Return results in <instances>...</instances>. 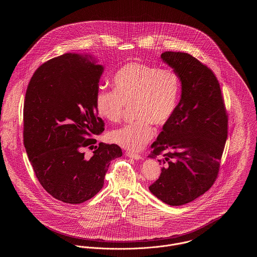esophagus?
<instances>
[{
	"mask_svg": "<svg viewBox=\"0 0 257 257\" xmlns=\"http://www.w3.org/2000/svg\"><path fill=\"white\" fill-rule=\"evenodd\" d=\"M126 156L129 157V158H132V159L135 160L142 159V156H141V155H139V154H137V153H134V152H130V151H127V152H126Z\"/></svg>",
	"mask_w": 257,
	"mask_h": 257,
	"instance_id": "34e87169",
	"label": "esophagus"
}]
</instances>
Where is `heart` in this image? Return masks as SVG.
Returning a JSON list of instances; mask_svg holds the SVG:
<instances>
[{
	"instance_id": "heart-1",
	"label": "heart",
	"mask_w": 257,
	"mask_h": 257,
	"mask_svg": "<svg viewBox=\"0 0 257 257\" xmlns=\"http://www.w3.org/2000/svg\"><path fill=\"white\" fill-rule=\"evenodd\" d=\"M111 85L113 91L101 89L96 93L97 114L117 122L125 107L135 106L138 120L110 131L109 139L125 149L139 151L155 134L152 123L162 126L171 119L179 97V77L169 68L128 62L112 76Z\"/></svg>"
}]
</instances>
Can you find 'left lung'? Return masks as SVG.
<instances>
[{
    "label": "left lung",
    "instance_id": "8db88e82",
    "mask_svg": "<svg viewBox=\"0 0 257 257\" xmlns=\"http://www.w3.org/2000/svg\"><path fill=\"white\" fill-rule=\"evenodd\" d=\"M161 59L181 82V96L171 119L151 145L163 165L159 179L149 191L179 206L203 195L214 184L227 139V114L220 84L211 69L183 52L167 51Z\"/></svg>",
    "mask_w": 257,
    "mask_h": 257
}]
</instances>
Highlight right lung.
<instances>
[{"instance_id": "right-lung-1", "label": "right lung", "mask_w": 257, "mask_h": 257, "mask_svg": "<svg viewBox=\"0 0 257 257\" xmlns=\"http://www.w3.org/2000/svg\"><path fill=\"white\" fill-rule=\"evenodd\" d=\"M103 72L92 55L66 53L40 65L26 91V152L39 183L64 203L95 196L110 161L122 156L117 145L99 144L90 159L82 151L104 131L95 108Z\"/></svg>"}]
</instances>
